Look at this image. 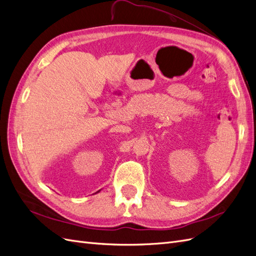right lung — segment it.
<instances>
[{"label":"right lung","mask_w":256,"mask_h":256,"mask_svg":"<svg viewBox=\"0 0 256 256\" xmlns=\"http://www.w3.org/2000/svg\"><path fill=\"white\" fill-rule=\"evenodd\" d=\"M97 192H99V191H97Z\"/></svg>","instance_id":"obj_1"}]
</instances>
